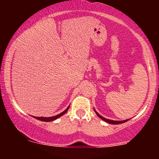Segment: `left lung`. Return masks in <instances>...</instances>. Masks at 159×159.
Instances as JSON below:
<instances>
[{"mask_svg": "<svg viewBox=\"0 0 159 159\" xmlns=\"http://www.w3.org/2000/svg\"><path fill=\"white\" fill-rule=\"evenodd\" d=\"M94 111H95V112H96V115H97V116L100 118V119H102V120H104V121L107 122V123H110V124H114V125H116V124H121V123H125V122L129 121V119L125 120H122V121H116V120H111L106 119V118L103 117V116H102L101 115H100L99 114H98V113L96 112V111L95 110V109H94Z\"/></svg>", "mask_w": 159, "mask_h": 159, "instance_id": "1", "label": "left lung"}]
</instances>
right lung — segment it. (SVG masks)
Returning <instances> with one entry per match:
<instances>
[{
    "label": "right lung",
    "mask_w": 159,
    "mask_h": 159,
    "mask_svg": "<svg viewBox=\"0 0 159 159\" xmlns=\"http://www.w3.org/2000/svg\"><path fill=\"white\" fill-rule=\"evenodd\" d=\"M69 107V105L64 111H63V112L61 113V114L56 115V116H51V117H43V116H41V117H39V116H33V117H34L36 120H41V121H44V122L53 121V120H55L57 119V118L61 117V116H63V114H65L67 112V111H68Z\"/></svg>",
    "instance_id": "add662e5"
}]
</instances>
